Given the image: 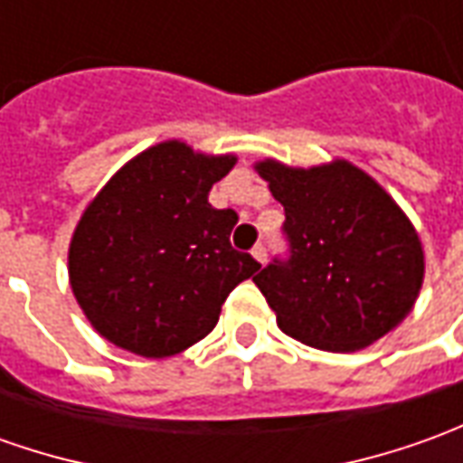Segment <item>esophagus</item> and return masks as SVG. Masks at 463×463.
Instances as JSON below:
<instances>
[{
    "mask_svg": "<svg viewBox=\"0 0 463 463\" xmlns=\"http://www.w3.org/2000/svg\"><path fill=\"white\" fill-rule=\"evenodd\" d=\"M250 253H253V258H256L258 263H266V256H269V253H266V245H260V243H258L256 248H253V250H250Z\"/></svg>",
    "mask_w": 463,
    "mask_h": 463,
    "instance_id": "obj_1",
    "label": "esophagus"
}]
</instances>
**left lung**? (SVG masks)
I'll use <instances>...</instances> for the list:
<instances>
[{
	"label": "left lung",
	"mask_w": 463,
	"mask_h": 463,
	"mask_svg": "<svg viewBox=\"0 0 463 463\" xmlns=\"http://www.w3.org/2000/svg\"><path fill=\"white\" fill-rule=\"evenodd\" d=\"M256 172L286 213L291 256L253 279L281 332L326 352H357L392 332L426 273L398 203L347 159L309 169L263 159Z\"/></svg>",
	"instance_id": "1"
}]
</instances>
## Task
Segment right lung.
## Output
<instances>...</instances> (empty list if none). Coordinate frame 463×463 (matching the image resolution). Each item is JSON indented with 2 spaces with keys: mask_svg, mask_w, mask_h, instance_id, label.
Here are the masks:
<instances>
[{
  "mask_svg": "<svg viewBox=\"0 0 463 463\" xmlns=\"http://www.w3.org/2000/svg\"><path fill=\"white\" fill-rule=\"evenodd\" d=\"M235 162V154L162 141L128 159L88 203L68 248V276L100 337L162 360L215 329L228 294L260 269L231 245L235 210L207 203Z\"/></svg>",
  "mask_w": 463,
  "mask_h": 463,
  "instance_id": "1",
  "label": "right lung"
}]
</instances>
